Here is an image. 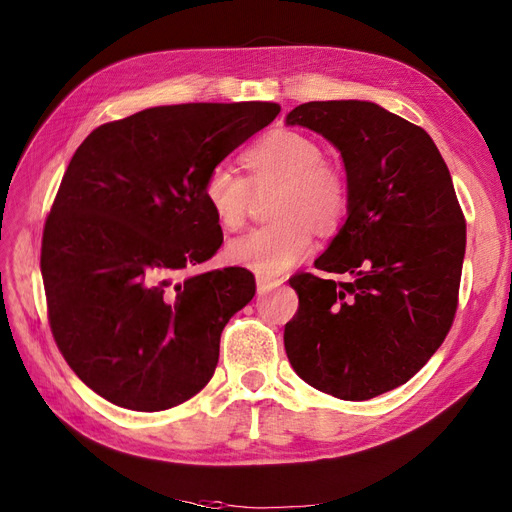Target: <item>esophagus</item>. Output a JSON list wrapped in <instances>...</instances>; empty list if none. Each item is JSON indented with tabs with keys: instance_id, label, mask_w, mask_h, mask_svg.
I'll use <instances>...</instances> for the list:
<instances>
[{
	"instance_id": "esophagus-1",
	"label": "esophagus",
	"mask_w": 512,
	"mask_h": 512,
	"mask_svg": "<svg viewBox=\"0 0 512 512\" xmlns=\"http://www.w3.org/2000/svg\"><path fill=\"white\" fill-rule=\"evenodd\" d=\"M280 284H282V282H280V280H273V277L256 275V290H258V294H265V292H269V290L277 288Z\"/></svg>"
}]
</instances>
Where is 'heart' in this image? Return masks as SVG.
<instances>
[{"label": "heart", "instance_id": "heart-1", "mask_svg": "<svg viewBox=\"0 0 512 512\" xmlns=\"http://www.w3.org/2000/svg\"><path fill=\"white\" fill-rule=\"evenodd\" d=\"M250 177L226 164L209 170L203 198L224 230L243 226L256 190L280 185L275 224L247 230L226 245V256L239 267L265 277H280L314 250V228H333L348 207V185L337 168L324 162L322 147L301 132L277 130L247 149Z\"/></svg>", "mask_w": 512, "mask_h": 512}]
</instances>
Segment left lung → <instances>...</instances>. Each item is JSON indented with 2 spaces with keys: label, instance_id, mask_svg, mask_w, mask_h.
<instances>
[{
  "label": "left lung",
  "instance_id": "left-lung-1",
  "mask_svg": "<svg viewBox=\"0 0 512 512\" xmlns=\"http://www.w3.org/2000/svg\"><path fill=\"white\" fill-rule=\"evenodd\" d=\"M286 126L339 151L348 215L316 269L294 275L299 312L286 324L292 369L314 389L363 401L406 384L451 329L466 222L431 136L365 100L307 102Z\"/></svg>",
  "mask_w": 512,
  "mask_h": 512
}]
</instances>
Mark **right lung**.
I'll list each match as a JSON object with an SVG mask.
<instances>
[{"label": "right lung", "instance_id": "1", "mask_svg": "<svg viewBox=\"0 0 512 512\" xmlns=\"http://www.w3.org/2000/svg\"><path fill=\"white\" fill-rule=\"evenodd\" d=\"M277 113L273 102L153 106L104 123L72 156L40 269L61 354L111 404L158 412L211 380L256 282L241 267L183 275L224 239L203 185Z\"/></svg>", "mask_w": 512, "mask_h": 512}]
</instances>
